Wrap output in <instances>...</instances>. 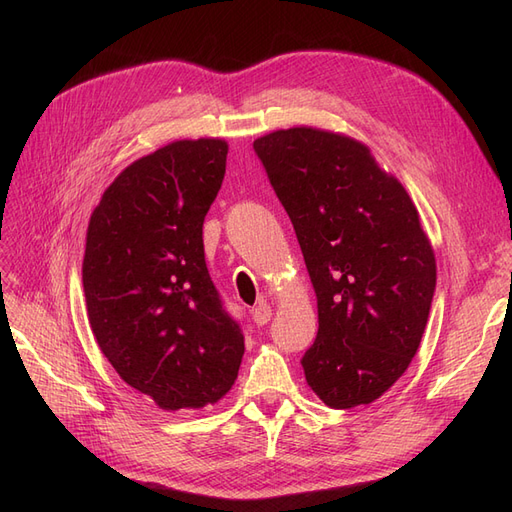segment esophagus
Masks as SVG:
<instances>
[{
    "instance_id": "obj_1",
    "label": "esophagus",
    "mask_w": 512,
    "mask_h": 512,
    "mask_svg": "<svg viewBox=\"0 0 512 512\" xmlns=\"http://www.w3.org/2000/svg\"><path fill=\"white\" fill-rule=\"evenodd\" d=\"M252 320L258 324V327H265V324L271 320V305L267 301H260L252 309Z\"/></svg>"
}]
</instances>
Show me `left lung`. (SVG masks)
Returning <instances> with one entry per match:
<instances>
[{
    "label": "left lung",
    "mask_w": 512,
    "mask_h": 512,
    "mask_svg": "<svg viewBox=\"0 0 512 512\" xmlns=\"http://www.w3.org/2000/svg\"><path fill=\"white\" fill-rule=\"evenodd\" d=\"M297 232L318 299L301 365L329 408L371 404L408 369L436 292V258L395 177L348 136L314 128L254 141Z\"/></svg>",
    "instance_id": "obj_1"
}]
</instances>
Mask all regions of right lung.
I'll return each mask as SVG.
<instances>
[{
  "label": "right lung",
  "instance_id": "obj_1",
  "mask_svg": "<svg viewBox=\"0 0 512 512\" xmlns=\"http://www.w3.org/2000/svg\"><path fill=\"white\" fill-rule=\"evenodd\" d=\"M226 153L224 141L198 138L136 160L108 185L87 228L91 331L121 380L164 410L215 404L245 352L203 245Z\"/></svg>",
  "mask_w": 512,
  "mask_h": 512
}]
</instances>
